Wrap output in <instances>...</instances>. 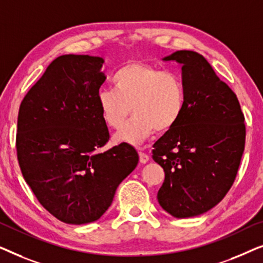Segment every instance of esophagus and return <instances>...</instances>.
I'll list each match as a JSON object with an SVG mask.
<instances>
[{"mask_svg": "<svg viewBox=\"0 0 263 263\" xmlns=\"http://www.w3.org/2000/svg\"><path fill=\"white\" fill-rule=\"evenodd\" d=\"M139 157H140V163H141V164H146L147 161L149 160L148 154H146L143 152H139Z\"/></svg>", "mask_w": 263, "mask_h": 263, "instance_id": "1", "label": "esophagus"}]
</instances>
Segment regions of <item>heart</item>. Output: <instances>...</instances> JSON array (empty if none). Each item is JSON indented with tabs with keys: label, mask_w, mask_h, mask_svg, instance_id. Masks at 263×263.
<instances>
[{
	"label": "heart",
	"mask_w": 263,
	"mask_h": 263,
	"mask_svg": "<svg viewBox=\"0 0 263 263\" xmlns=\"http://www.w3.org/2000/svg\"><path fill=\"white\" fill-rule=\"evenodd\" d=\"M115 89L97 95L100 117L109 128L118 129L132 109L133 117L115 134L117 142L140 145L154 132H170L181 120L186 91L181 75L145 62L121 67L112 78Z\"/></svg>",
	"instance_id": "obj_1"
}]
</instances>
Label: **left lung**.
Here are the masks:
<instances>
[{
  "label": "left lung",
  "mask_w": 263,
  "mask_h": 263,
  "mask_svg": "<svg viewBox=\"0 0 263 263\" xmlns=\"http://www.w3.org/2000/svg\"><path fill=\"white\" fill-rule=\"evenodd\" d=\"M163 60L182 64L186 105L153 146V160L165 172L158 202L175 218L195 217L220 202L235 182L246 145L244 115L202 55L181 50Z\"/></svg>",
  "instance_id": "8db88e82"
}]
</instances>
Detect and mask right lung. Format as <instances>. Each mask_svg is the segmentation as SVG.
I'll use <instances>...</instances> for the list:
<instances>
[{"instance_id":"1","label":"right lung","mask_w":263,"mask_h":263,"mask_svg":"<svg viewBox=\"0 0 263 263\" xmlns=\"http://www.w3.org/2000/svg\"><path fill=\"white\" fill-rule=\"evenodd\" d=\"M102 57L63 55L32 86L17 115L16 154L25 181L49 213L67 224L98 220L139 163L135 148L109 141L97 95Z\"/></svg>"}]
</instances>
